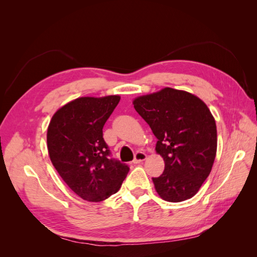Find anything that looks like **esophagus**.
I'll return each mask as SVG.
<instances>
[{
  "instance_id": "obj_1",
  "label": "esophagus",
  "mask_w": 257,
  "mask_h": 257,
  "mask_svg": "<svg viewBox=\"0 0 257 257\" xmlns=\"http://www.w3.org/2000/svg\"><path fill=\"white\" fill-rule=\"evenodd\" d=\"M147 159V154L144 152H136L135 153V158L133 160L134 164H139V163L144 162Z\"/></svg>"
}]
</instances>
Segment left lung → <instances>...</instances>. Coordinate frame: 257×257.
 Here are the masks:
<instances>
[{
	"mask_svg": "<svg viewBox=\"0 0 257 257\" xmlns=\"http://www.w3.org/2000/svg\"><path fill=\"white\" fill-rule=\"evenodd\" d=\"M135 110L157 137L165 169L152 178L170 203L192 198L209 176L216 153V125L207 105L189 92L165 88L135 98Z\"/></svg>",
	"mask_w": 257,
	"mask_h": 257,
	"instance_id": "8db88e82",
	"label": "left lung"
}]
</instances>
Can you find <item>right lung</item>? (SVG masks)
Masks as SVG:
<instances>
[{
	"instance_id": "add662e5",
	"label": "right lung",
	"mask_w": 257,
	"mask_h": 257,
	"mask_svg": "<svg viewBox=\"0 0 257 257\" xmlns=\"http://www.w3.org/2000/svg\"><path fill=\"white\" fill-rule=\"evenodd\" d=\"M120 96L80 97L53 114L47 131L49 157L64 182L84 200L102 201L121 188L130 167L111 158L103 127Z\"/></svg>"
}]
</instances>
